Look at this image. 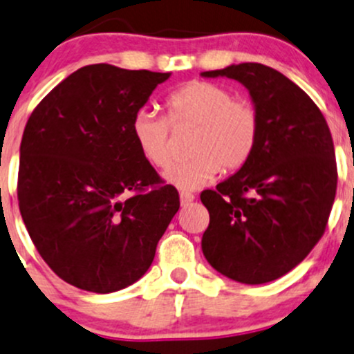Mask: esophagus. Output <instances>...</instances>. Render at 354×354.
Here are the masks:
<instances>
[{"label": "esophagus", "mask_w": 354, "mask_h": 354, "mask_svg": "<svg viewBox=\"0 0 354 354\" xmlns=\"http://www.w3.org/2000/svg\"><path fill=\"white\" fill-rule=\"evenodd\" d=\"M193 200H195V195H193V193H188V192H181V193H180V203H181V207L189 205V203H192Z\"/></svg>", "instance_id": "1"}]
</instances>
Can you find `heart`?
I'll list each match as a JSON object with an SVG mask.
<instances>
[{
    "label": "heart",
    "mask_w": 354,
    "mask_h": 354,
    "mask_svg": "<svg viewBox=\"0 0 354 354\" xmlns=\"http://www.w3.org/2000/svg\"><path fill=\"white\" fill-rule=\"evenodd\" d=\"M167 118L173 127H196L189 144L188 161L162 174L171 187L193 192L210 183L221 171L243 167L254 152L259 137L258 111L249 102L234 100L221 84L192 81L166 100ZM169 122L142 109L132 120V136L142 158L156 167L171 162Z\"/></svg>",
    "instance_id": "obj_1"
}]
</instances>
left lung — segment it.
<instances>
[{
	"label": "left lung",
	"mask_w": 354,
	"mask_h": 354,
	"mask_svg": "<svg viewBox=\"0 0 354 354\" xmlns=\"http://www.w3.org/2000/svg\"><path fill=\"white\" fill-rule=\"evenodd\" d=\"M200 76L239 81L259 117L249 161L200 195L210 214L203 256L230 280L268 283L302 263L324 234L337 185L333 137L317 105L277 69L243 62Z\"/></svg>",
	"instance_id": "8db88e82"
}]
</instances>
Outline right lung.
Wrapping results in <instances>:
<instances>
[{
  "instance_id": "add662e5",
  "label": "right lung",
  "mask_w": 354,
  "mask_h": 354,
  "mask_svg": "<svg viewBox=\"0 0 354 354\" xmlns=\"http://www.w3.org/2000/svg\"><path fill=\"white\" fill-rule=\"evenodd\" d=\"M171 73L77 69L25 125L18 205L37 251L68 283L95 293L146 274L180 208L137 149L132 120Z\"/></svg>"
}]
</instances>
